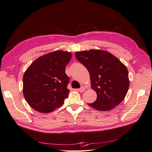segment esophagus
<instances>
[{
	"instance_id": "esophagus-1",
	"label": "esophagus",
	"mask_w": 152,
	"mask_h": 152,
	"mask_svg": "<svg viewBox=\"0 0 152 152\" xmlns=\"http://www.w3.org/2000/svg\"><path fill=\"white\" fill-rule=\"evenodd\" d=\"M85 89H86L85 87H83V86H82L80 89H79V91L80 92V93H82V92H84L85 91Z\"/></svg>"
}]
</instances>
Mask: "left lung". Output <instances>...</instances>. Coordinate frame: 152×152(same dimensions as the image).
Here are the masks:
<instances>
[{"mask_svg": "<svg viewBox=\"0 0 152 152\" xmlns=\"http://www.w3.org/2000/svg\"><path fill=\"white\" fill-rule=\"evenodd\" d=\"M75 57L89 71L91 87L97 94L95 102L87 104L99 111H108L120 104L129 86L126 66L106 50L77 52Z\"/></svg>", "mask_w": 152, "mask_h": 152, "instance_id": "1", "label": "left lung"}]
</instances>
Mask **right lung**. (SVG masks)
Wrapping results in <instances>:
<instances>
[{"instance_id": "obj_1", "label": "right lung", "mask_w": 152, "mask_h": 152, "mask_svg": "<svg viewBox=\"0 0 152 152\" xmlns=\"http://www.w3.org/2000/svg\"><path fill=\"white\" fill-rule=\"evenodd\" d=\"M71 58V53L57 50L39 57L27 68L23 92L32 108L49 113L64 103L70 92L65 68Z\"/></svg>"}]
</instances>
